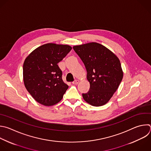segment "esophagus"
<instances>
[{"instance_id":"esophagus-1","label":"esophagus","mask_w":151,"mask_h":151,"mask_svg":"<svg viewBox=\"0 0 151 151\" xmlns=\"http://www.w3.org/2000/svg\"><path fill=\"white\" fill-rule=\"evenodd\" d=\"M79 80H75V81H74L72 82V84H73V85H77V84L79 83Z\"/></svg>"}]
</instances>
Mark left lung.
Masks as SVG:
<instances>
[{"mask_svg": "<svg viewBox=\"0 0 151 151\" xmlns=\"http://www.w3.org/2000/svg\"><path fill=\"white\" fill-rule=\"evenodd\" d=\"M87 71L89 90L82 93L85 101L95 107L107 104L122 81L123 72L117 56L103 45L95 42L73 47Z\"/></svg>", "mask_w": 151, "mask_h": 151, "instance_id": "1", "label": "left lung"}]
</instances>
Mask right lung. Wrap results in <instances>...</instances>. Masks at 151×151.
I'll use <instances>...</instances> for the list:
<instances>
[{"mask_svg": "<svg viewBox=\"0 0 151 151\" xmlns=\"http://www.w3.org/2000/svg\"><path fill=\"white\" fill-rule=\"evenodd\" d=\"M71 50L69 45L47 43L35 48L25 59L24 83L38 103L52 106L62 100L69 86L62 80L58 63Z\"/></svg>", "mask_w": 151, "mask_h": 151, "instance_id": "right-lung-1", "label": "right lung"}]
</instances>
